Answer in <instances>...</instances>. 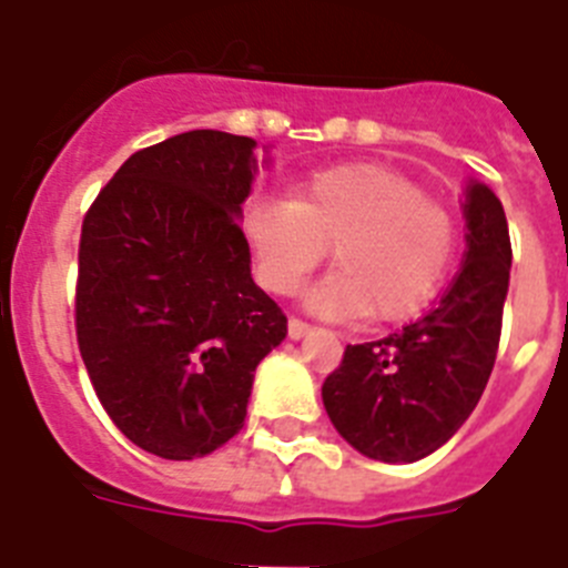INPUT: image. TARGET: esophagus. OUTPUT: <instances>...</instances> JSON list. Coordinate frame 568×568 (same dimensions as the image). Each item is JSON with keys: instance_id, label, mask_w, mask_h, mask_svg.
I'll return each mask as SVG.
<instances>
[{"instance_id": "1", "label": "esophagus", "mask_w": 568, "mask_h": 568, "mask_svg": "<svg viewBox=\"0 0 568 568\" xmlns=\"http://www.w3.org/2000/svg\"><path fill=\"white\" fill-rule=\"evenodd\" d=\"M312 335V326L306 321H300V317H288V337L292 341H300V337Z\"/></svg>"}]
</instances>
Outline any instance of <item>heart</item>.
I'll return each instance as SVG.
<instances>
[{
  "mask_svg": "<svg viewBox=\"0 0 568 568\" xmlns=\"http://www.w3.org/2000/svg\"><path fill=\"white\" fill-rule=\"evenodd\" d=\"M254 271L292 297L332 247L337 268L308 292L326 317L404 321L430 303L459 245L456 216L402 173L378 164L328 166L294 181L288 202L254 195L242 211Z\"/></svg>",
  "mask_w": 568,
  "mask_h": 568,
  "instance_id": "b5f03b06",
  "label": "heart"
}]
</instances>
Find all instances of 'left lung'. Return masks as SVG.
<instances>
[{"label":"left lung","mask_w":568,"mask_h":568,"mask_svg":"<svg viewBox=\"0 0 568 568\" xmlns=\"http://www.w3.org/2000/svg\"><path fill=\"white\" fill-rule=\"evenodd\" d=\"M468 251L422 321L384 341L346 346L323 381V407L357 454L418 462L445 445L483 398L503 332L511 236L494 190H465Z\"/></svg>","instance_id":"1"}]
</instances>
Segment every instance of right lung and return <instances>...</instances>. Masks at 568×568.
<instances>
[{"label": "right lung", "mask_w": 568, "mask_h": 568, "mask_svg": "<svg viewBox=\"0 0 568 568\" xmlns=\"http://www.w3.org/2000/svg\"><path fill=\"white\" fill-rule=\"evenodd\" d=\"M254 138L193 130L123 161L83 219L74 326L114 427L195 459L242 430L260 361L288 332L240 222Z\"/></svg>", "instance_id": "obj_1"}]
</instances>
